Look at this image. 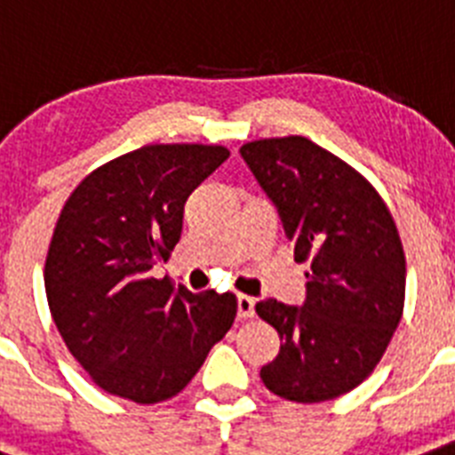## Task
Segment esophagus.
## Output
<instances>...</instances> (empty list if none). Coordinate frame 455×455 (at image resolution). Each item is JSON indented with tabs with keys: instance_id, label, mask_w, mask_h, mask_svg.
I'll use <instances>...</instances> for the list:
<instances>
[{
	"instance_id": "esophagus-1",
	"label": "esophagus",
	"mask_w": 455,
	"mask_h": 455,
	"mask_svg": "<svg viewBox=\"0 0 455 455\" xmlns=\"http://www.w3.org/2000/svg\"><path fill=\"white\" fill-rule=\"evenodd\" d=\"M254 303H257V300L250 299V296H245V293H240L238 296V319H250V316H254Z\"/></svg>"
}]
</instances>
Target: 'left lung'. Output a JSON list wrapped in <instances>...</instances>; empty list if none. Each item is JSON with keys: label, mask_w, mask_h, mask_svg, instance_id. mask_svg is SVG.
<instances>
[{"label": "left lung", "mask_w": 455, "mask_h": 455, "mask_svg": "<svg viewBox=\"0 0 455 455\" xmlns=\"http://www.w3.org/2000/svg\"><path fill=\"white\" fill-rule=\"evenodd\" d=\"M240 156L277 208L296 261H312L300 307L257 303L280 333L261 379L293 403L333 400L375 370L403 316L407 268L395 221L363 175L303 136L245 143Z\"/></svg>", "instance_id": "8db88e82"}]
</instances>
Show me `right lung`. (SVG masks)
<instances>
[{
	"label": "right lung",
	"instance_id": "add662e5",
	"mask_svg": "<svg viewBox=\"0 0 455 455\" xmlns=\"http://www.w3.org/2000/svg\"><path fill=\"white\" fill-rule=\"evenodd\" d=\"M227 159L221 145H145L87 175L64 204L45 296L64 345L106 393L173 398L234 323V293L150 275L180 240L189 194Z\"/></svg>",
	"mask_w": 455,
	"mask_h": 455
}]
</instances>
